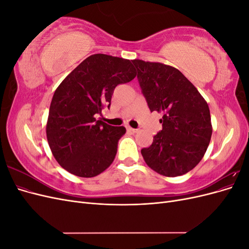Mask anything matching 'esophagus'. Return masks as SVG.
Masks as SVG:
<instances>
[{"instance_id": "obj_1", "label": "esophagus", "mask_w": 249, "mask_h": 249, "mask_svg": "<svg viewBox=\"0 0 249 249\" xmlns=\"http://www.w3.org/2000/svg\"><path fill=\"white\" fill-rule=\"evenodd\" d=\"M126 130H127V132H131V133H137V129H133V127H131V126H127L126 127Z\"/></svg>"}]
</instances>
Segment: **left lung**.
Listing matches in <instances>:
<instances>
[{"label":"left lung","instance_id":"8db88e82","mask_svg":"<svg viewBox=\"0 0 249 249\" xmlns=\"http://www.w3.org/2000/svg\"><path fill=\"white\" fill-rule=\"evenodd\" d=\"M150 112L162 113V130L141 149L148 166L165 177L192 170L205 156L212 136L210 109L192 83L176 67L134 59Z\"/></svg>","mask_w":249,"mask_h":249}]
</instances>
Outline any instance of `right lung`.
I'll list each match as a JSON object with an SVG mask.
<instances>
[{"instance_id":"obj_1","label":"right lung","mask_w":249,"mask_h":249,"mask_svg":"<svg viewBox=\"0 0 249 249\" xmlns=\"http://www.w3.org/2000/svg\"><path fill=\"white\" fill-rule=\"evenodd\" d=\"M130 60L94 54L81 62L53 95L47 123L52 154L65 170L92 178L114 161L124 126H112L96 114L110 107L113 91L136 77Z\"/></svg>"}]
</instances>
